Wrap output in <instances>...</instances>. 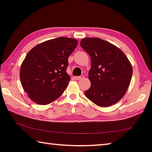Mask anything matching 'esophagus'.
<instances>
[{"label": "esophagus", "mask_w": 152, "mask_h": 152, "mask_svg": "<svg viewBox=\"0 0 152 152\" xmlns=\"http://www.w3.org/2000/svg\"><path fill=\"white\" fill-rule=\"evenodd\" d=\"M83 75H82V76H75L74 77V79L75 80H82V79H83Z\"/></svg>", "instance_id": "34e87169"}]
</instances>
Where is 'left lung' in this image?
Here are the masks:
<instances>
[{
    "label": "left lung",
    "mask_w": 152,
    "mask_h": 152,
    "mask_svg": "<svg viewBox=\"0 0 152 152\" xmlns=\"http://www.w3.org/2000/svg\"><path fill=\"white\" fill-rule=\"evenodd\" d=\"M80 46L91 60V87L85 91L86 97L102 107L114 104L130 84L133 69L129 61L120 49L101 38H83Z\"/></svg>",
    "instance_id": "obj_1"
}]
</instances>
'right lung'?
<instances>
[{"label":"right lung","mask_w":152,"mask_h":152,"mask_svg":"<svg viewBox=\"0 0 152 152\" xmlns=\"http://www.w3.org/2000/svg\"><path fill=\"white\" fill-rule=\"evenodd\" d=\"M77 44L74 38L59 37L39 44L27 53L21 66L20 80L32 101L46 105L63 94L70 80L68 59Z\"/></svg>","instance_id":"obj_1"}]
</instances>
